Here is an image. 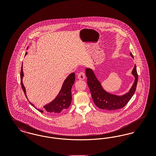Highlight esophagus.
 Listing matches in <instances>:
<instances>
[{
	"instance_id": "esophagus-1",
	"label": "esophagus",
	"mask_w": 156,
	"mask_h": 156,
	"mask_svg": "<svg viewBox=\"0 0 156 156\" xmlns=\"http://www.w3.org/2000/svg\"><path fill=\"white\" fill-rule=\"evenodd\" d=\"M85 73L83 72H81L78 75V78L79 80H83L85 79Z\"/></svg>"
}]
</instances>
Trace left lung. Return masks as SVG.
I'll return each mask as SVG.
<instances>
[{
  "mask_svg": "<svg viewBox=\"0 0 156 156\" xmlns=\"http://www.w3.org/2000/svg\"><path fill=\"white\" fill-rule=\"evenodd\" d=\"M133 58L132 52L130 53ZM87 83L89 87L92 99L97 107L108 111H113L123 108L130 100L136 91L138 81L136 66H134L132 74L134 76V81L129 91L123 95H114L106 91L101 82L98 80L92 69L87 68L85 69Z\"/></svg>",
  "mask_w": 156,
  "mask_h": 156,
  "instance_id": "8db88e82",
  "label": "left lung"
}]
</instances>
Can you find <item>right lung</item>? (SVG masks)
Segmentation results:
<instances>
[{"instance_id": "add662e5", "label": "right lung", "mask_w": 156, "mask_h": 156, "mask_svg": "<svg viewBox=\"0 0 156 156\" xmlns=\"http://www.w3.org/2000/svg\"><path fill=\"white\" fill-rule=\"evenodd\" d=\"M28 49V47L27 48ZM27 52H26L25 55H27ZM24 76L23 71V63L22 68H21V72H20V81H21V85L22 88L27 98L26 95V88L23 83V78ZM75 80L74 73H73L69 75L67 77V78L64 80L62 83L61 89L58 93V94L55 97V98L52 100V101L48 104H46L43 106L44 111L51 113V114H58L64 111L66 109H68L70 106L71 101H72V95H71V88L74 83ZM30 104L34 106L37 110L40 112H43L44 111L40 109H38L36 108L34 104L30 102Z\"/></svg>"}]
</instances>
